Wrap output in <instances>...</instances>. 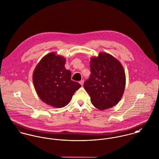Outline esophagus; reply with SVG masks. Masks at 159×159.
<instances>
[{
	"mask_svg": "<svg viewBox=\"0 0 159 159\" xmlns=\"http://www.w3.org/2000/svg\"><path fill=\"white\" fill-rule=\"evenodd\" d=\"M79 83H80V84L82 86L83 85H84V80H80V82H79Z\"/></svg>",
	"mask_w": 159,
	"mask_h": 159,
	"instance_id": "34e87169",
	"label": "esophagus"
}]
</instances>
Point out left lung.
I'll return each mask as SVG.
<instances>
[{
	"instance_id": "obj_1",
	"label": "left lung",
	"mask_w": 159,
	"mask_h": 159,
	"mask_svg": "<svg viewBox=\"0 0 159 159\" xmlns=\"http://www.w3.org/2000/svg\"><path fill=\"white\" fill-rule=\"evenodd\" d=\"M91 75L84 87L92 104L104 111L116 105L124 94L126 78L120 62L112 55L99 52L90 61Z\"/></svg>"
}]
</instances>
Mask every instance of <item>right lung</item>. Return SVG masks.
<instances>
[{
  "mask_svg": "<svg viewBox=\"0 0 159 159\" xmlns=\"http://www.w3.org/2000/svg\"><path fill=\"white\" fill-rule=\"evenodd\" d=\"M66 58L55 52L44 56L32 74L34 89L45 104L53 107L66 106L81 85L71 80V72L65 68Z\"/></svg>",
  "mask_w": 159,
  "mask_h": 159,
  "instance_id": "right-lung-1",
  "label": "right lung"
}]
</instances>
